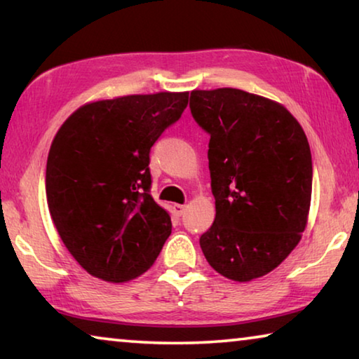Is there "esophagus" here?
I'll return each instance as SVG.
<instances>
[{"mask_svg":"<svg viewBox=\"0 0 359 359\" xmlns=\"http://www.w3.org/2000/svg\"><path fill=\"white\" fill-rule=\"evenodd\" d=\"M172 209H174V212L177 214V215H184L187 206H185V204H174Z\"/></svg>","mask_w":359,"mask_h":359,"instance_id":"obj_1","label":"esophagus"}]
</instances>
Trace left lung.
I'll return each mask as SVG.
<instances>
[{"label":"left lung","mask_w":359,"mask_h":359,"mask_svg":"<svg viewBox=\"0 0 359 359\" xmlns=\"http://www.w3.org/2000/svg\"><path fill=\"white\" fill-rule=\"evenodd\" d=\"M190 110L210 135L215 219L200 246L222 276L246 283L275 270L309 220L311 153L281 104L241 89L191 90Z\"/></svg>","instance_id":"8db88e82"}]
</instances>
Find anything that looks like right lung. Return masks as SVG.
Returning a JSON list of instances; mask_svg holds the SVG:
<instances>
[{"instance_id":"obj_1","label":"right lung","mask_w":359,"mask_h":359,"mask_svg":"<svg viewBox=\"0 0 359 359\" xmlns=\"http://www.w3.org/2000/svg\"><path fill=\"white\" fill-rule=\"evenodd\" d=\"M187 104L189 93L90 102L57 130L46 164L49 212L89 275L124 283L155 264L172 224L150 195V149Z\"/></svg>"}]
</instances>
